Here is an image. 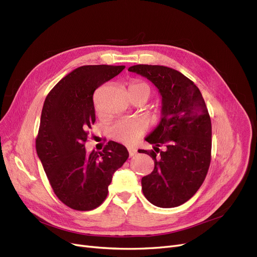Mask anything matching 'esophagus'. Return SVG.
<instances>
[{
    "label": "esophagus",
    "mask_w": 257,
    "mask_h": 257,
    "mask_svg": "<svg viewBox=\"0 0 257 257\" xmlns=\"http://www.w3.org/2000/svg\"><path fill=\"white\" fill-rule=\"evenodd\" d=\"M137 153V150L136 149H133V148H128V154H130V157H133L135 156Z\"/></svg>",
    "instance_id": "34e87169"
}]
</instances>
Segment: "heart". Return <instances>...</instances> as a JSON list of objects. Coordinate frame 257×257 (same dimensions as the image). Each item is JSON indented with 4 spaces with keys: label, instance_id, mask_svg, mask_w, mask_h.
<instances>
[{
    "label": "heart",
    "instance_id": "b5f03b06",
    "mask_svg": "<svg viewBox=\"0 0 257 257\" xmlns=\"http://www.w3.org/2000/svg\"><path fill=\"white\" fill-rule=\"evenodd\" d=\"M128 89L131 93L146 92L148 94V98L150 93H151V88H150V86L147 83L141 81L132 82L128 86ZM147 128V123L141 119H121L114 123L113 125H111V127L109 128V135L113 140L118 141V143L132 145L145 134Z\"/></svg>",
    "mask_w": 257,
    "mask_h": 257
}]
</instances>
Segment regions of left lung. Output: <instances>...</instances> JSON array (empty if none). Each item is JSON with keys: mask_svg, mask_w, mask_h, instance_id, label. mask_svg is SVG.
<instances>
[{"mask_svg": "<svg viewBox=\"0 0 257 257\" xmlns=\"http://www.w3.org/2000/svg\"><path fill=\"white\" fill-rule=\"evenodd\" d=\"M128 71L151 81L163 104L162 120L146 138L154 151H141L155 165L141 180L143 192L155 206H180L201 187L210 165L211 122L206 104L196 84L172 68L136 65ZM159 146L165 148L164 152Z\"/></svg>", "mask_w": 257, "mask_h": 257, "instance_id": "obj_1", "label": "left lung"}]
</instances>
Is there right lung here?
<instances>
[{
	"label": "right lung",
	"mask_w": 257,
	"mask_h": 257,
	"mask_svg": "<svg viewBox=\"0 0 257 257\" xmlns=\"http://www.w3.org/2000/svg\"><path fill=\"white\" fill-rule=\"evenodd\" d=\"M125 66L78 67L53 87L41 112L36 151L56 197L75 210L99 207L112 174L126 162L124 146L108 141L101 152L86 153L95 122L93 93Z\"/></svg>",
	"instance_id": "right-lung-1"
}]
</instances>
